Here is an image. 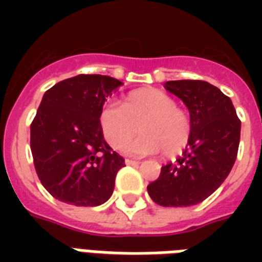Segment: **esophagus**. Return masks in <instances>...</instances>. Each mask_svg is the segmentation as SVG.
Segmentation results:
<instances>
[{"label": "esophagus", "instance_id": "1", "mask_svg": "<svg viewBox=\"0 0 262 262\" xmlns=\"http://www.w3.org/2000/svg\"><path fill=\"white\" fill-rule=\"evenodd\" d=\"M125 163L127 165H137V164H139V161H137V160H132V159H126Z\"/></svg>", "mask_w": 262, "mask_h": 262}]
</instances>
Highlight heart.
<instances>
[{"label": "heart", "instance_id": "b5f03b06", "mask_svg": "<svg viewBox=\"0 0 262 262\" xmlns=\"http://www.w3.org/2000/svg\"><path fill=\"white\" fill-rule=\"evenodd\" d=\"M105 140L118 148L140 127L142 135L122 146L130 156H147L163 151L165 157L180 154L191 136V120L168 94L144 88L130 92L122 106L109 102L99 114Z\"/></svg>", "mask_w": 262, "mask_h": 262}]
</instances>
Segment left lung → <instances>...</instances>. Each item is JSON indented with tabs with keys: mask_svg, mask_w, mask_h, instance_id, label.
Returning <instances> with one entry per match:
<instances>
[{
	"mask_svg": "<svg viewBox=\"0 0 262 262\" xmlns=\"http://www.w3.org/2000/svg\"><path fill=\"white\" fill-rule=\"evenodd\" d=\"M164 86L189 111L191 136L181 157L163 165L147 191L161 206H192L210 196L230 174L242 122L230 98L206 81H167Z\"/></svg>",
	"mask_w": 262,
	"mask_h": 262,
	"instance_id": "obj_1",
	"label": "left lung"
}]
</instances>
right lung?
Segmentation results:
<instances>
[{
	"mask_svg": "<svg viewBox=\"0 0 262 262\" xmlns=\"http://www.w3.org/2000/svg\"><path fill=\"white\" fill-rule=\"evenodd\" d=\"M122 85L109 75L80 74L45 92L31 125V150L39 180L56 199L98 206L112 196L125 160L105 142L99 114Z\"/></svg>",
	"mask_w": 262,
	"mask_h": 262,
	"instance_id": "right-lung-1",
	"label": "right lung"
}]
</instances>
